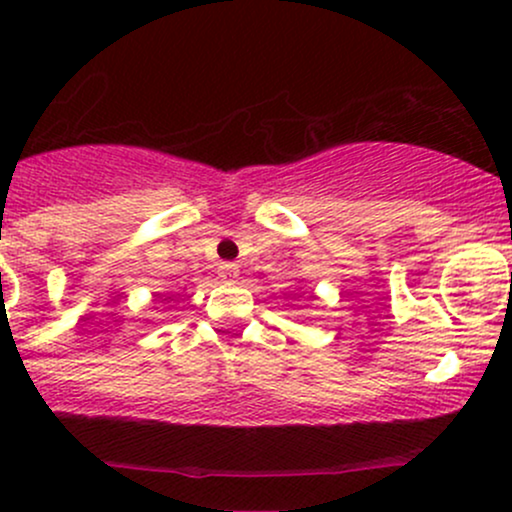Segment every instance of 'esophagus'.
I'll return each mask as SVG.
<instances>
[{
	"instance_id": "esophagus-1",
	"label": "esophagus",
	"mask_w": 512,
	"mask_h": 512,
	"mask_svg": "<svg viewBox=\"0 0 512 512\" xmlns=\"http://www.w3.org/2000/svg\"><path fill=\"white\" fill-rule=\"evenodd\" d=\"M238 274H240L238 264H233V262H221L219 264V276L223 281H236Z\"/></svg>"
}]
</instances>
